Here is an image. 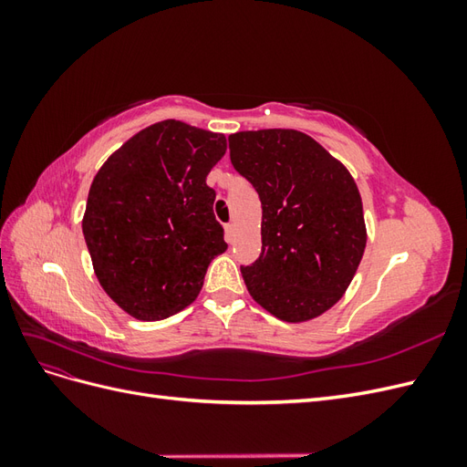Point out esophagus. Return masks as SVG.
Segmentation results:
<instances>
[{"mask_svg":"<svg viewBox=\"0 0 467 467\" xmlns=\"http://www.w3.org/2000/svg\"><path fill=\"white\" fill-rule=\"evenodd\" d=\"M225 239H228V244H234V239H235L234 223H225Z\"/></svg>","mask_w":467,"mask_h":467,"instance_id":"esophagus-1","label":"esophagus"}]
</instances>
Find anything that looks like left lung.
<instances>
[{"instance_id": "1", "label": "left lung", "mask_w": 467, "mask_h": 467, "mask_svg": "<svg viewBox=\"0 0 467 467\" xmlns=\"http://www.w3.org/2000/svg\"><path fill=\"white\" fill-rule=\"evenodd\" d=\"M230 158L263 206L261 255L242 266L253 300L288 323L325 314L343 298L364 255L355 179L312 136L290 129L235 132Z\"/></svg>"}]
</instances>
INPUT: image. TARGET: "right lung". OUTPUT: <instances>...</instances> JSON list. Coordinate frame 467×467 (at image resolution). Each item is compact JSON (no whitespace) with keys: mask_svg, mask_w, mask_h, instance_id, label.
Listing matches in <instances>:
<instances>
[{"mask_svg":"<svg viewBox=\"0 0 467 467\" xmlns=\"http://www.w3.org/2000/svg\"><path fill=\"white\" fill-rule=\"evenodd\" d=\"M225 136L181 120L134 134L99 169L83 237L99 285L126 314L160 321L199 296L212 259L228 249L206 175Z\"/></svg>","mask_w":467,"mask_h":467,"instance_id":"add662e5","label":"right lung"}]
</instances>
